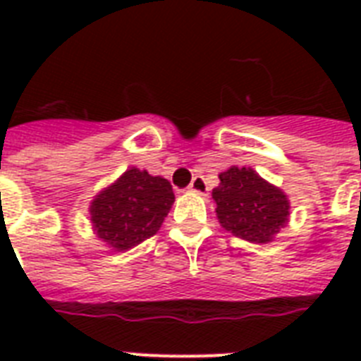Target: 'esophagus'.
Masks as SVG:
<instances>
[{"instance_id": "1", "label": "esophagus", "mask_w": 361, "mask_h": 361, "mask_svg": "<svg viewBox=\"0 0 361 361\" xmlns=\"http://www.w3.org/2000/svg\"><path fill=\"white\" fill-rule=\"evenodd\" d=\"M189 189H191L192 192H197V195H202V197L208 195V185H206V180H204L202 176H195Z\"/></svg>"}]
</instances>
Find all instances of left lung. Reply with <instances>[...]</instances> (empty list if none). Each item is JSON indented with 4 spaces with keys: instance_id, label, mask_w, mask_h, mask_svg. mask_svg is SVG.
I'll list each match as a JSON object with an SVG mask.
<instances>
[{
    "instance_id": "obj_1",
    "label": "left lung",
    "mask_w": 361,
    "mask_h": 361,
    "mask_svg": "<svg viewBox=\"0 0 361 361\" xmlns=\"http://www.w3.org/2000/svg\"><path fill=\"white\" fill-rule=\"evenodd\" d=\"M212 197L226 231L251 243H268L288 221L285 192L269 185L252 169L232 166L219 176Z\"/></svg>"
}]
</instances>
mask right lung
<instances>
[{
    "label": "right lung",
    "mask_w": 361,
    "mask_h": 361,
    "mask_svg": "<svg viewBox=\"0 0 361 361\" xmlns=\"http://www.w3.org/2000/svg\"><path fill=\"white\" fill-rule=\"evenodd\" d=\"M174 202L172 185L146 170H127L92 202L93 228L116 251H127L152 238Z\"/></svg>",
    "instance_id": "1"
}]
</instances>
